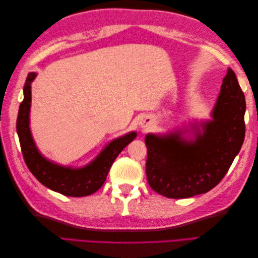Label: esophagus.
Listing matches in <instances>:
<instances>
[{
	"label": "esophagus",
	"mask_w": 258,
	"mask_h": 258,
	"mask_svg": "<svg viewBox=\"0 0 258 258\" xmlns=\"http://www.w3.org/2000/svg\"><path fill=\"white\" fill-rule=\"evenodd\" d=\"M144 122H145V121H144ZM146 124H147V122H146Z\"/></svg>",
	"instance_id": "34e87169"
}]
</instances>
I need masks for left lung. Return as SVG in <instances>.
Listing matches in <instances>:
<instances>
[{
  "instance_id": "8db88e82",
  "label": "left lung",
  "mask_w": 258,
  "mask_h": 258,
  "mask_svg": "<svg viewBox=\"0 0 258 258\" xmlns=\"http://www.w3.org/2000/svg\"><path fill=\"white\" fill-rule=\"evenodd\" d=\"M245 98L237 76L228 69L212 120L196 126L195 140L182 132L147 135L146 177L167 198L183 199L206 194L220 183L239 154L245 136Z\"/></svg>"
}]
</instances>
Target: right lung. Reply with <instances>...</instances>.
Returning <instances> with one entry per match:
<instances>
[{"mask_svg":"<svg viewBox=\"0 0 258 258\" xmlns=\"http://www.w3.org/2000/svg\"><path fill=\"white\" fill-rule=\"evenodd\" d=\"M35 73H29L23 87V101L19 106L17 117V134L25 162L38 182L49 189L69 197H85L96 192L105 182L108 171L114 160L131 141L136 139V132L117 138L99 154L87 166L79 169L59 166L43 157L38 152L30 131L31 83Z\"/></svg>","mask_w":258,"mask_h":258,"instance_id":"right-lung-1","label":"right lung"}]
</instances>
